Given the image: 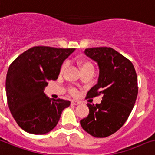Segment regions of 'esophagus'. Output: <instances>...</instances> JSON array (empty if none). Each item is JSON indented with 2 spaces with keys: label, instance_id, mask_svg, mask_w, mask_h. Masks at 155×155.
Returning <instances> with one entry per match:
<instances>
[{
  "label": "esophagus",
  "instance_id": "1",
  "mask_svg": "<svg viewBox=\"0 0 155 155\" xmlns=\"http://www.w3.org/2000/svg\"><path fill=\"white\" fill-rule=\"evenodd\" d=\"M81 104V102L80 101H77V100H72L71 101L72 105H78V104Z\"/></svg>",
  "mask_w": 155,
  "mask_h": 155
}]
</instances>
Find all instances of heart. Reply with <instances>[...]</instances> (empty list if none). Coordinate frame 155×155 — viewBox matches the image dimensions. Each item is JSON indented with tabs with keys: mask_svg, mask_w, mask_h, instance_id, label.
<instances>
[{
	"mask_svg": "<svg viewBox=\"0 0 155 155\" xmlns=\"http://www.w3.org/2000/svg\"><path fill=\"white\" fill-rule=\"evenodd\" d=\"M77 64H78L80 71H81V73H91V74H94V65L88 60H85V59L78 60V61H77ZM65 67H66V64L64 63L61 68V73H63V71L65 69ZM69 93L73 94V95H74V94H76L77 90L74 88H70L69 89Z\"/></svg>",
	"mask_w": 155,
	"mask_h": 155,
	"instance_id": "obj_1",
	"label": "heart"
}]
</instances>
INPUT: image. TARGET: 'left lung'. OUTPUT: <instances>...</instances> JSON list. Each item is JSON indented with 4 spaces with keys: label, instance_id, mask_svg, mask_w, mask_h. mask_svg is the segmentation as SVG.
Returning <instances> with one entry per match:
<instances>
[{
    "label": "left lung",
    "instance_id": "left-lung-1",
    "mask_svg": "<svg viewBox=\"0 0 155 155\" xmlns=\"http://www.w3.org/2000/svg\"><path fill=\"white\" fill-rule=\"evenodd\" d=\"M86 56L98 64V82L86 98L102 94L100 104H87L89 115L80 121L82 129L95 137H108L123 126L136 102L138 86L134 64L111 48H86Z\"/></svg>",
    "mask_w": 155,
    "mask_h": 155
}]
</instances>
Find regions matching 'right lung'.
<instances>
[{
    "mask_svg": "<svg viewBox=\"0 0 155 155\" xmlns=\"http://www.w3.org/2000/svg\"><path fill=\"white\" fill-rule=\"evenodd\" d=\"M74 48L33 47L9 65L5 89L8 106L19 127L29 134H48L55 128L68 100L49 99L44 88L56 80L61 67Z\"/></svg>",
    "mask_w": 155,
    "mask_h": 155,
    "instance_id": "right-lung-1",
    "label": "right lung"
}]
</instances>
